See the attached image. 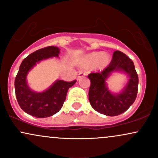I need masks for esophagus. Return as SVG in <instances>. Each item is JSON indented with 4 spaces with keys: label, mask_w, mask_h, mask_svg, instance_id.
I'll return each instance as SVG.
<instances>
[{
    "label": "esophagus",
    "mask_w": 158,
    "mask_h": 158,
    "mask_svg": "<svg viewBox=\"0 0 158 158\" xmlns=\"http://www.w3.org/2000/svg\"><path fill=\"white\" fill-rule=\"evenodd\" d=\"M85 75H86L85 73H83V72H79V74H78L77 78H78V79H80L81 77H84Z\"/></svg>",
    "instance_id": "esophagus-1"
}]
</instances>
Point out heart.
Returning <instances> with one entry per match:
<instances>
[{"label":"heart","mask_w":158,"mask_h":158,"mask_svg":"<svg viewBox=\"0 0 158 158\" xmlns=\"http://www.w3.org/2000/svg\"><path fill=\"white\" fill-rule=\"evenodd\" d=\"M110 56L106 52H93L88 54L84 58L82 61V65L85 68L91 67L94 64L97 69H104L109 64Z\"/></svg>","instance_id":"obj_1"}]
</instances>
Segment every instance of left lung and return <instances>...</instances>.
<instances>
[{"label":"left lung","mask_w":158,"mask_h":158,"mask_svg":"<svg viewBox=\"0 0 158 158\" xmlns=\"http://www.w3.org/2000/svg\"><path fill=\"white\" fill-rule=\"evenodd\" d=\"M121 71L130 79L123 90L113 94L108 90L106 79L113 72ZM90 80L89 102L92 108L106 116H117L126 111L133 104L138 90V76L131 59L121 51H114L111 61L101 73H91L88 76Z\"/></svg>","instance_id":"8db88e82"}]
</instances>
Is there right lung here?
Returning a JSON list of instances; mask_svg holds the SVG:
<instances>
[{
    "label": "right lung",
    "instance_id": "1",
    "mask_svg": "<svg viewBox=\"0 0 158 158\" xmlns=\"http://www.w3.org/2000/svg\"><path fill=\"white\" fill-rule=\"evenodd\" d=\"M59 52V48L55 46L40 49L25 58L20 65L15 79V96L20 107L27 114L38 118L54 115L62 108L68 89L77 81L57 80L43 92L33 91L27 85V74L36 63L49 58L58 57Z\"/></svg>",
    "mask_w": 158,
    "mask_h": 158
}]
</instances>
